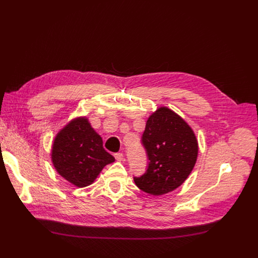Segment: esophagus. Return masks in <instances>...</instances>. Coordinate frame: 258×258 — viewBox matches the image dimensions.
Listing matches in <instances>:
<instances>
[{
	"label": "esophagus",
	"instance_id": "obj_1",
	"mask_svg": "<svg viewBox=\"0 0 258 258\" xmlns=\"http://www.w3.org/2000/svg\"><path fill=\"white\" fill-rule=\"evenodd\" d=\"M114 157H115V159L117 161H123V159H124V156H123V154H122V153H116L114 155Z\"/></svg>",
	"mask_w": 258,
	"mask_h": 258
}]
</instances>
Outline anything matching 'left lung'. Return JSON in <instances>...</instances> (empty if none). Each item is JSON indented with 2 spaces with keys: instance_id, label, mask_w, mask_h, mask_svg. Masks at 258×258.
<instances>
[{
  "instance_id": "8db88e82",
  "label": "left lung",
  "mask_w": 258,
  "mask_h": 258,
  "mask_svg": "<svg viewBox=\"0 0 258 258\" xmlns=\"http://www.w3.org/2000/svg\"><path fill=\"white\" fill-rule=\"evenodd\" d=\"M141 144L147 168L134 181L142 191L161 196L172 191L190 174L198 157V141L186 122L167 107H160L146 122Z\"/></svg>"
}]
</instances>
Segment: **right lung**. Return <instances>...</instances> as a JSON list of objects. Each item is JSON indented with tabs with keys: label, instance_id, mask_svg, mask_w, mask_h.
Wrapping results in <instances>:
<instances>
[{
	"label": "right lung",
	"instance_id": "right-lung-1",
	"mask_svg": "<svg viewBox=\"0 0 258 258\" xmlns=\"http://www.w3.org/2000/svg\"><path fill=\"white\" fill-rule=\"evenodd\" d=\"M51 156L57 172L78 187L92 184L102 168L115 161L86 118L72 121L57 134Z\"/></svg>",
	"mask_w": 258,
	"mask_h": 258
}]
</instances>
